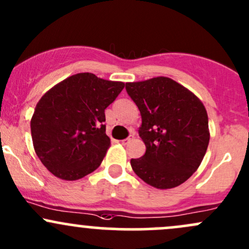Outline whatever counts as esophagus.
Returning a JSON list of instances; mask_svg holds the SVG:
<instances>
[{
    "mask_svg": "<svg viewBox=\"0 0 249 249\" xmlns=\"http://www.w3.org/2000/svg\"><path fill=\"white\" fill-rule=\"evenodd\" d=\"M133 139H134V135H129L127 139H124V140L121 141V143L122 145H128V143H129Z\"/></svg>",
    "mask_w": 249,
    "mask_h": 249,
    "instance_id": "obj_1",
    "label": "esophagus"
}]
</instances>
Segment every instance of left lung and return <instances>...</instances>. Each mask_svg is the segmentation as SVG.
I'll return each instance as SVG.
<instances>
[{"label": "left lung", "mask_w": 249, "mask_h": 249, "mask_svg": "<svg viewBox=\"0 0 249 249\" xmlns=\"http://www.w3.org/2000/svg\"><path fill=\"white\" fill-rule=\"evenodd\" d=\"M141 115L139 135L146 152L130 160L133 171L148 185L172 189L194 175L210 140L202 101L168 77L125 83Z\"/></svg>", "instance_id": "8db88e82"}]
</instances>
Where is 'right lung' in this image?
I'll list each match as a JSON object with an SVG mask.
<instances>
[{
	"instance_id": "1",
	"label": "right lung",
	"mask_w": 249,
	"mask_h": 249,
	"mask_svg": "<svg viewBox=\"0 0 249 249\" xmlns=\"http://www.w3.org/2000/svg\"><path fill=\"white\" fill-rule=\"evenodd\" d=\"M124 88L90 72L72 74L36 103L31 119L34 151L44 166L63 180L93 172L110 147L104 110Z\"/></svg>"
}]
</instances>
